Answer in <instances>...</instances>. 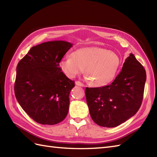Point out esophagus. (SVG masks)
I'll use <instances>...</instances> for the list:
<instances>
[{"label":"esophagus","mask_w":157,"mask_h":157,"mask_svg":"<svg viewBox=\"0 0 157 157\" xmlns=\"http://www.w3.org/2000/svg\"><path fill=\"white\" fill-rule=\"evenodd\" d=\"M75 85H76V86H82V87H84V84H82V82H79V81H77V82H75Z\"/></svg>","instance_id":"obj_1"}]
</instances>
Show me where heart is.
<instances>
[{
	"label": "heart",
	"instance_id": "obj_1",
	"mask_svg": "<svg viewBox=\"0 0 157 157\" xmlns=\"http://www.w3.org/2000/svg\"><path fill=\"white\" fill-rule=\"evenodd\" d=\"M121 64L116 52L101 47H85L76 50L59 62V67L69 78L84 71L92 85L103 86L114 78Z\"/></svg>",
	"mask_w": 157,
	"mask_h": 157
}]
</instances>
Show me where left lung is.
<instances>
[{"mask_svg":"<svg viewBox=\"0 0 157 157\" xmlns=\"http://www.w3.org/2000/svg\"><path fill=\"white\" fill-rule=\"evenodd\" d=\"M146 79L144 68L130 53L111 84L86 88L93 121L100 126L115 128L134 116L142 104Z\"/></svg>","mask_w":157,"mask_h":157,"instance_id":"1","label":"left lung"}]
</instances>
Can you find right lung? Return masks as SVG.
<instances>
[{
  "label": "right lung",
  "mask_w": 157,
  "mask_h": 157,
  "mask_svg": "<svg viewBox=\"0 0 157 157\" xmlns=\"http://www.w3.org/2000/svg\"><path fill=\"white\" fill-rule=\"evenodd\" d=\"M72 45L63 40L42 43L32 47L17 66V101L40 124H57L68 113L69 93L75 83L59 67Z\"/></svg>",
  "instance_id": "obj_1"
}]
</instances>
